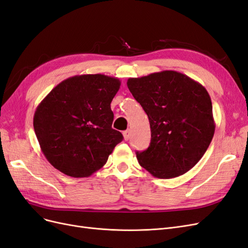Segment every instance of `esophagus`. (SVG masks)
<instances>
[{"label":"esophagus","mask_w":248,"mask_h":248,"mask_svg":"<svg viewBox=\"0 0 248 248\" xmlns=\"http://www.w3.org/2000/svg\"><path fill=\"white\" fill-rule=\"evenodd\" d=\"M123 135H124V138L125 141H127V140L130 139V131H124L123 133Z\"/></svg>","instance_id":"1"}]
</instances>
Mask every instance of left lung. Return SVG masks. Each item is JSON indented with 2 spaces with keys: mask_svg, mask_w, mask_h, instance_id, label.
I'll list each match as a JSON object with an SVG mask.
<instances>
[{
  "mask_svg": "<svg viewBox=\"0 0 248 248\" xmlns=\"http://www.w3.org/2000/svg\"><path fill=\"white\" fill-rule=\"evenodd\" d=\"M126 84L150 124V144L136 153L139 164L162 179L189 171L206 153L215 131L208 92L194 79L169 70L129 78Z\"/></svg>",
  "mask_w": 248,
  "mask_h": 248,
  "instance_id": "left-lung-1",
  "label": "left lung"
}]
</instances>
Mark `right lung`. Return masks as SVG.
<instances>
[{
	"label": "right lung",
	"instance_id": "obj_1",
	"mask_svg": "<svg viewBox=\"0 0 248 248\" xmlns=\"http://www.w3.org/2000/svg\"><path fill=\"white\" fill-rule=\"evenodd\" d=\"M121 87L115 77L86 74L59 83L39 104L34 130L45 157L71 177H89L122 142L112 129L110 104Z\"/></svg>",
	"mask_w": 248,
	"mask_h": 248
}]
</instances>
